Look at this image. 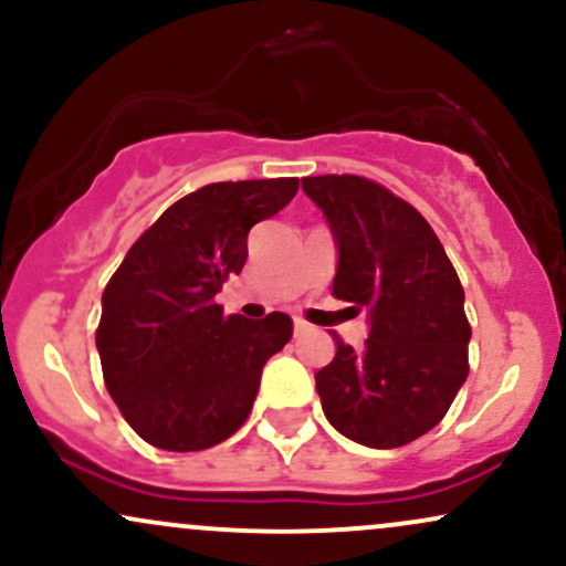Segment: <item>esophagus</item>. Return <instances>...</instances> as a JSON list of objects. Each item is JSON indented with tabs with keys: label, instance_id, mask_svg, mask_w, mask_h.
Instances as JSON below:
<instances>
[{
	"label": "esophagus",
	"instance_id": "obj_1",
	"mask_svg": "<svg viewBox=\"0 0 566 566\" xmlns=\"http://www.w3.org/2000/svg\"><path fill=\"white\" fill-rule=\"evenodd\" d=\"M292 327H295V335H305L311 329V324L303 322V319H295V322H292Z\"/></svg>",
	"mask_w": 566,
	"mask_h": 566
}]
</instances>
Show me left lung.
<instances>
[{
  "label": "left lung",
  "instance_id": "left-lung-1",
  "mask_svg": "<svg viewBox=\"0 0 566 566\" xmlns=\"http://www.w3.org/2000/svg\"><path fill=\"white\" fill-rule=\"evenodd\" d=\"M337 250L333 295L367 308L369 337L316 373L329 426L391 450L431 431L469 378L463 287L426 218L359 175L303 178Z\"/></svg>",
  "mask_w": 566,
  "mask_h": 566
}]
</instances>
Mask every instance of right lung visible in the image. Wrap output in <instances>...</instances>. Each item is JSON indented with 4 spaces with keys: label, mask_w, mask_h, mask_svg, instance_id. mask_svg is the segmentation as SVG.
Returning <instances> with one entry per match:
<instances>
[{
    "label": "right lung",
    "mask_w": 566,
    "mask_h": 566,
    "mask_svg": "<svg viewBox=\"0 0 566 566\" xmlns=\"http://www.w3.org/2000/svg\"><path fill=\"white\" fill-rule=\"evenodd\" d=\"M297 178L210 184L167 207L103 290L95 333L108 394L148 444L197 452L250 415L263 365L292 337L287 314L223 316L216 295L247 261V233Z\"/></svg>",
    "instance_id": "obj_1"
}]
</instances>
